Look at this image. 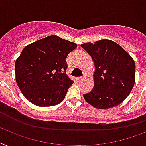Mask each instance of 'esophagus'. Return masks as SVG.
<instances>
[{
  "mask_svg": "<svg viewBox=\"0 0 146 146\" xmlns=\"http://www.w3.org/2000/svg\"><path fill=\"white\" fill-rule=\"evenodd\" d=\"M85 78H86V75H84L82 77H80V78H79V81H82V80H84V79H85Z\"/></svg>",
  "mask_w": 146,
  "mask_h": 146,
  "instance_id": "1",
  "label": "esophagus"
}]
</instances>
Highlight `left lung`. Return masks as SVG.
Masks as SVG:
<instances>
[{
    "instance_id": "1",
    "label": "left lung",
    "mask_w": 146,
    "mask_h": 146,
    "mask_svg": "<svg viewBox=\"0 0 146 146\" xmlns=\"http://www.w3.org/2000/svg\"><path fill=\"white\" fill-rule=\"evenodd\" d=\"M81 46L94 64L93 89L83 94L94 107L106 110L124 101L135 83L134 60L121 46L110 40H100Z\"/></svg>"
}]
</instances>
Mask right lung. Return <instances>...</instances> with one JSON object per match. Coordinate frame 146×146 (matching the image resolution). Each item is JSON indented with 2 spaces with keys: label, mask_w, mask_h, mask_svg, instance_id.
Wrapping results in <instances>:
<instances>
[{
  "label": "right lung",
  "mask_w": 146,
  "mask_h": 146,
  "mask_svg": "<svg viewBox=\"0 0 146 146\" xmlns=\"http://www.w3.org/2000/svg\"><path fill=\"white\" fill-rule=\"evenodd\" d=\"M76 47L52 35L24 48L15 61V81L27 100L46 107L63 101L73 83L66 74V58Z\"/></svg>",
  "instance_id": "add662e5"
}]
</instances>
